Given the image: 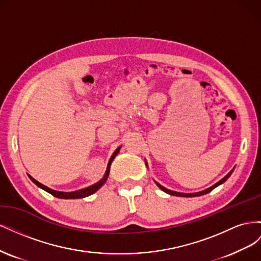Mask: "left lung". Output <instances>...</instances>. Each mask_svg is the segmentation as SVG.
<instances>
[{
	"instance_id": "left-lung-1",
	"label": "left lung",
	"mask_w": 261,
	"mask_h": 261,
	"mask_svg": "<svg viewBox=\"0 0 261 261\" xmlns=\"http://www.w3.org/2000/svg\"><path fill=\"white\" fill-rule=\"evenodd\" d=\"M146 162V161H145ZM146 165L148 167V164H147V162H146ZM234 169L235 168H233L230 172L227 173V174L222 178V179H220L218 183H216L215 185H212L211 187H209V188H207V189H203V191H201V192H197V193H179V192H174V191H171V189H168V188H165V187H163L161 184H159L158 183V181H155L154 180V183L158 185V187H159L161 191H163L164 193H167V194H169V195H172V196H178V197H198V196H202V195H206V194H208V193H210L212 189H215L216 187H218L219 185H221V184H223L224 181L231 176V174L233 173V171H234Z\"/></svg>"
}]
</instances>
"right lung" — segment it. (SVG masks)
<instances>
[{
    "label": "right lung",
    "instance_id": "add662e5",
    "mask_svg": "<svg viewBox=\"0 0 261 261\" xmlns=\"http://www.w3.org/2000/svg\"><path fill=\"white\" fill-rule=\"evenodd\" d=\"M120 149H121V147L116 148V150L113 152L112 156L110 158L109 163H108V167H107V171H106V173H105L103 177H102L99 181H97V183H94V184H92V185H90V186H88V187H86V188L78 189V191H74V192H59V191H54V189H52V188H50V187H48V186H45V185L41 184L40 181H38L37 179H35L31 175L28 174V176H29V178H30L31 180H33L34 183H35L38 187H40L41 189H43V191L48 192L49 194L53 195L54 197H57V198H61V199H78V198H85V197H88V196H90V195L96 193V192L98 191V189L101 188L102 185H103V184L106 183L108 177H109L110 167H111V163H112V161L114 160V158L116 156V154H117L118 152H120Z\"/></svg>",
    "mask_w": 261,
    "mask_h": 261
}]
</instances>
